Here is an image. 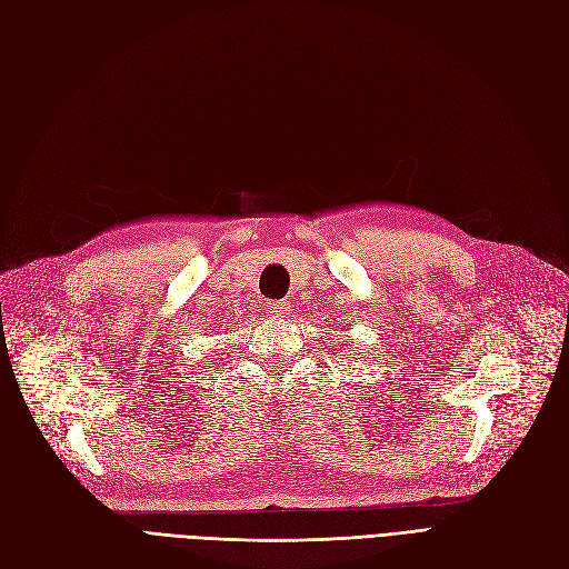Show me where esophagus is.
Listing matches in <instances>:
<instances>
[{
  "mask_svg": "<svg viewBox=\"0 0 569 569\" xmlns=\"http://www.w3.org/2000/svg\"><path fill=\"white\" fill-rule=\"evenodd\" d=\"M268 310H270V316L284 318V316H289V303L287 301H270Z\"/></svg>",
  "mask_w": 569,
  "mask_h": 569,
  "instance_id": "1",
  "label": "esophagus"
}]
</instances>
